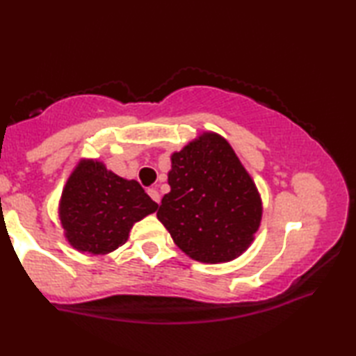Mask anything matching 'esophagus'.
I'll return each instance as SVG.
<instances>
[{"instance_id": "34e87169", "label": "esophagus", "mask_w": 356, "mask_h": 356, "mask_svg": "<svg viewBox=\"0 0 356 356\" xmlns=\"http://www.w3.org/2000/svg\"><path fill=\"white\" fill-rule=\"evenodd\" d=\"M147 193H149V196L152 197V200H154L156 204H160V193H159V191H156L155 188H149Z\"/></svg>"}]
</instances>
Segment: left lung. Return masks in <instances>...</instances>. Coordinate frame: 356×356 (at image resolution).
Instances as JSON below:
<instances>
[{"label": "left lung", "instance_id": "8db88e82", "mask_svg": "<svg viewBox=\"0 0 356 356\" xmlns=\"http://www.w3.org/2000/svg\"><path fill=\"white\" fill-rule=\"evenodd\" d=\"M168 184L171 191L156 218L186 256L221 264L248 250L261 226L262 201L225 138L204 131L174 152Z\"/></svg>", "mask_w": 356, "mask_h": 356}]
</instances>
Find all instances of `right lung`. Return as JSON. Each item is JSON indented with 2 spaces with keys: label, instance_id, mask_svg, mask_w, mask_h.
<instances>
[{
  "label": "right lung",
  "instance_id": "1",
  "mask_svg": "<svg viewBox=\"0 0 356 356\" xmlns=\"http://www.w3.org/2000/svg\"><path fill=\"white\" fill-rule=\"evenodd\" d=\"M156 209L136 180L119 177L99 160H81L63 190L59 220L76 251L97 256L122 246L135 222Z\"/></svg>",
  "mask_w": 356,
  "mask_h": 356
}]
</instances>
